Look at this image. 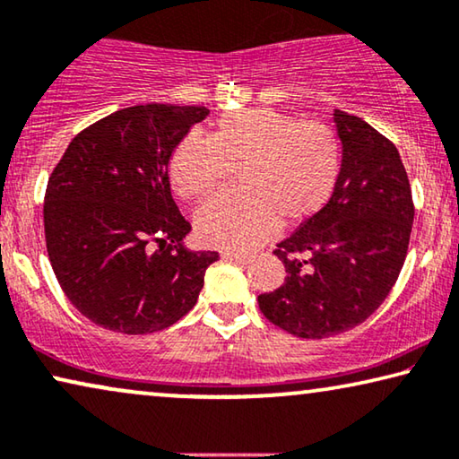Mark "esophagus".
I'll list each match as a JSON object with an SVG mask.
<instances>
[{
  "label": "esophagus",
  "instance_id": "obj_1",
  "mask_svg": "<svg viewBox=\"0 0 459 459\" xmlns=\"http://www.w3.org/2000/svg\"><path fill=\"white\" fill-rule=\"evenodd\" d=\"M224 260H230V262H237V264H249L251 262V255L247 254H235V251H227V254H222Z\"/></svg>",
  "mask_w": 459,
  "mask_h": 459
}]
</instances>
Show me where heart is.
<instances>
[{
    "instance_id": "heart-1",
    "label": "heart",
    "mask_w": 459,
    "mask_h": 459,
    "mask_svg": "<svg viewBox=\"0 0 459 459\" xmlns=\"http://www.w3.org/2000/svg\"><path fill=\"white\" fill-rule=\"evenodd\" d=\"M237 170L235 193L205 202L195 214L208 247L245 251L281 227H299L331 202L341 174L337 134L273 108L222 116L210 139L185 134L170 156L172 189L183 199L216 191Z\"/></svg>"
}]
</instances>
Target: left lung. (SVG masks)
Instances as JSON below:
<instances>
[{
  "instance_id": "obj_1",
  "label": "left lung",
  "mask_w": 459,
  "mask_h": 459,
  "mask_svg": "<svg viewBox=\"0 0 459 459\" xmlns=\"http://www.w3.org/2000/svg\"><path fill=\"white\" fill-rule=\"evenodd\" d=\"M343 145L326 208L276 245L285 282L257 295L262 314L301 339H326L377 312L410 245L414 202L397 147L358 116L334 109Z\"/></svg>"
}]
</instances>
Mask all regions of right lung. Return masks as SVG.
Masks as SVG:
<instances>
[{
	"mask_svg": "<svg viewBox=\"0 0 459 459\" xmlns=\"http://www.w3.org/2000/svg\"><path fill=\"white\" fill-rule=\"evenodd\" d=\"M204 106L118 109L70 141L43 204L45 245L70 303L122 334L168 328L195 306L216 251L183 245L191 224L170 193L168 162Z\"/></svg>",
	"mask_w": 459,
	"mask_h": 459,
	"instance_id": "1",
	"label": "right lung"
}]
</instances>
